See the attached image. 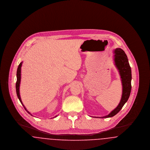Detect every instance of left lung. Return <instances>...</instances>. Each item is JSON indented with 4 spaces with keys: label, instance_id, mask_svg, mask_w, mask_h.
Instances as JSON below:
<instances>
[{
    "label": "left lung",
    "instance_id": "obj_1",
    "mask_svg": "<svg viewBox=\"0 0 150 150\" xmlns=\"http://www.w3.org/2000/svg\"><path fill=\"white\" fill-rule=\"evenodd\" d=\"M114 59L115 65L119 70L120 75L121 83L122 86V93L121 100L118 106L112 111L110 114L105 116L99 117V118L111 117L117 114L127 102L130 94L132 86V71L129 64L128 59L125 52L121 48H116L115 50Z\"/></svg>",
    "mask_w": 150,
    "mask_h": 150
}]
</instances>
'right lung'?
Listing matches in <instances>:
<instances>
[{
  "mask_svg": "<svg viewBox=\"0 0 150 150\" xmlns=\"http://www.w3.org/2000/svg\"><path fill=\"white\" fill-rule=\"evenodd\" d=\"M22 64V62H21L19 64V65H18V67L17 70V81H16V93H17V97H18V99L20 100V102L21 103L22 106L24 107L25 110L29 113V114L32 115L30 114V112L27 110V109L26 108V107H25V106L23 105L21 99V97H20V82H21V70ZM57 116H57H55V117H56Z\"/></svg>",
  "mask_w": 150,
  "mask_h": 150,
  "instance_id": "1",
  "label": "right lung"
}]
</instances>
